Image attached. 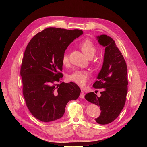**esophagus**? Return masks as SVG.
Here are the masks:
<instances>
[{
    "mask_svg": "<svg viewBox=\"0 0 147 147\" xmlns=\"http://www.w3.org/2000/svg\"><path fill=\"white\" fill-rule=\"evenodd\" d=\"M80 98H82V99H83L84 98V93L83 92V91H81V94H80Z\"/></svg>",
    "mask_w": 147,
    "mask_h": 147,
    "instance_id": "34e87169",
    "label": "esophagus"
}]
</instances>
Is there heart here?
<instances>
[{"instance_id":"1","label":"heart","mask_w":147,"mask_h":147,"mask_svg":"<svg viewBox=\"0 0 147 147\" xmlns=\"http://www.w3.org/2000/svg\"><path fill=\"white\" fill-rule=\"evenodd\" d=\"M79 47L82 52L89 58L94 55L96 52V48L94 43L89 39H86L81 42ZM62 62L64 65L69 63L68 54L66 52L64 53L62 57ZM68 79L74 83L80 86H84L89 79V74L85 70H76L68 76Z\"/></svg>"}]
</instances>
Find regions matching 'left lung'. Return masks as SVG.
<instances>
[{"label": "left lung", "mask_w": 147, "mask_h": 147, "mask_svg": "<svg viewBox=\"0 0 147 147\" xmlns=\"http://www.w3.org/2000/svg\"><path fill=\"white\" fill-rule=\"evenodd\" d=\"M99 43L105 47L104 63L93 84L101 89L98 97L94 92L87 94L88 101L100 107L101 114L95 121L107 125L117 119L125 106L127 92V68L126 61L113 38L105 34L97 37ZM98 90L95 91V93Z\"/></svg>", "instance_id": "1"}]
</instances>
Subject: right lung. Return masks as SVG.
Listing matches in <instances>:
<instances>
[{
    "label": "right lung",
    "instance_id": "add662e5",
    "mask_svg": "<svg viewBox=\"0 0 147 147\" xmlns=\"http://www.w3.org/2000/svg\"><path fill=\"white\" fill-rule=\"evenodd\" d=\"M82 34L78 29L49 27L36 34L27 46L20 71L22 93L29 111L40 121L61 118L67 104L80 95L76 83H55L63 77L60 71L65 49Z\"/></svg>",
    "mask_w": 147,
    "mask_h": 147
}]
</instances>
